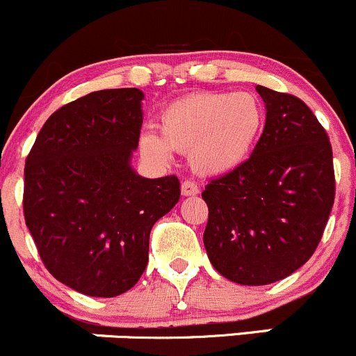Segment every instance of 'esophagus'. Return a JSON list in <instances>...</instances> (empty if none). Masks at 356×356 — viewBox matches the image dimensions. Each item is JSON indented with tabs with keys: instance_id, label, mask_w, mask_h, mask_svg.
I'll return each instance as SVG.
<instances>
[{
	"instance_id": "esophagus-1",
	"label": "esophagus",
	"mask_w": 356,
	"mask_h": 356,
	"mask_svg": "<svg viewBox=\"0 0 356 356\" xmlns=\"http://www.w3.org/2000/svg\"><path fill=\"white\" fill-rule=\"evenodd\" d=\"M199 193V186L195 185L193 181H190V179H186V181L181 183V195L183 197H193Z\"/></svg>"
}]
</instances>
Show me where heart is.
<instances>
[{
	"mask_svg": "<svg viewBox=\"0 0 356 356\" xmlns=\"http://www.w3.org/2000/svg\"><path fill=\"white\" fill-rule=\"evenodd\" d=\"M265 128V108L251 93H197L173 102L159 114V136L143 133L140 152L170 163L173 152L188 154L202 177H225L248 163Z\"/></svg>",
	"mask_w": 356,
	"mask_h": 356,
	"instance_id": "1",
	"label": "heart"
}]
</instances>
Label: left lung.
I'll return each mask as SVG.
<instances>
[{
	"label": "left lung",
	"mask_w": 356,
	"mask_h": 356,
	"mask_svg": "<svg viewBox=\"0 0 356 356\" xmlns=\"http://www.w3.org/2000/svg\"><path fill=\"white\" fill-rule=\"evenodd\" d=\"M266 121L248 163L213 179L204 248L211 265L241 286H266L301 268L318 245L334 204L332 149L308 105L256 86Z\"/></svg>",
	"instance_id": "left-lung-1"
}]
</instances>
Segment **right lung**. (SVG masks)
I'll return each instance as SVG.
<instances>
[{
	"label": "right lung",
	"mask_w": 356,
	"mask_h": 356,
	"mask_svg": "<svg viewBox=\"0 0 356 356\" xmlns=\"http://www.w3.org/2000/svg\"><path fill=\"white\" fill-rule=\"evenodd\" d=\"M143 98L138 88L77 98L48 118L27 156V228L48 272L86 296L114 298L138 282L150 230L179 200L177 177L131 166Z\"/></svg>",
	"instance_id": "add662e5"
}]
</instances>
